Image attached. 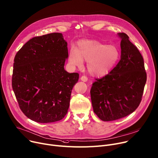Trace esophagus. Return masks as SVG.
I'll list each match as a JSON object with an SVG mask.
<instances>
[{"mask_svg":"<svg viewBox=\"0 0 158 158\" xmlns=\"http://www.w3.org/2000/svg\"><path fill=\"white\" fill-rule=\"evenodd\" d=\"M81 80L82 81H83V82H87L88 80V79L87 77H86V76H82L81 77Z\"/></svg>","mask_w":158,"mask_h":158,"instance_id":"esophagus-1","label":"esophagus"}]
</instances>
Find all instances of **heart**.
I'll list each match as a JSON object with an SVG mask.
<instances>
[{"mask_svg": "<svg viewBox=\"0 0 158 158\" xmlns=\"http://www.w3.org/2000/svg\"><path fill=\"white\" fill-rule=\"evenodd\" d=\"M119 56V51L114 45L106 46L96 40H82L77 43V49H70L69 61L72 65L81 67L85 60L91 75L102 77L112 70Z\"/></svg>", "mask_w": 158, "mask_h": 158, "instance_id": "b5f03b06", "label": "heart"}]
</instances>
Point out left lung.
I'll return each instance as SVG.
<instances>
[{"mask_svg":"<svg viewBox=\"0 0 158 158\" xmlns=\"http://www.w3.org/2000/svg\"><path fill=\"white\" fill-rule=\"evenodd\" d=\"M121 60L107 75L96 79L90 90L94 112L103 121L117 120L133 112L142 100L147 74L143 57L124 33H118Z\"/></svg>","mask_w":158,"mask_h":158,"instance_id":"1","label":"left lung"}]
</instances>
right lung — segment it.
Returning <instances> with one entry per match:
<instances>
[{
  "label": "right lung",
  "mask_w": 158,
  "mask_h": 158,
  "mask_svg": "<svg viewBox=\"0 0 158 158\" xmlns=\"http://www.w3.org/2000/svg\"><path fill=\"white\" fill-rule=\"evenodd\" d=\"M68 56L61 33L33 37L17 52L12 87L20 109L30 119L48 123L65 116L79 76L64 69Z\"/></svg>",
  "instance_id": "right-lung-1"
}]
</instances>
